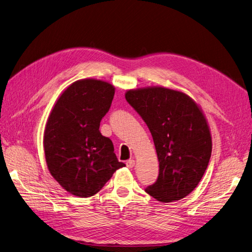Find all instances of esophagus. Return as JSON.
<instances>
[{
  "instance_id": "esophagus-1",
  "label": "esophagus",
  "mask_w": 252,
  "mask_h": 252,
  "mask_svg": "<svg viewBox=\"0 0 252 252\" xmlns=\"http://www.w3.org/2000/svg\"><path fill=\"white\" fill-rule=\"evenodd\" d=\"M126 165L128 168H132V167H134L135 165V161L134 159H128V161H126Z\"/></svg>"
}]
</instances>
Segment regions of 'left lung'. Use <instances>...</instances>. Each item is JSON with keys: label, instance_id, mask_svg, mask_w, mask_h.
<instances>
[{"label": "left lung", "instance_id": "left-lung-1", "mask_svg": "<svg viewBox=\"0 0 252 252\" xmlns=\"http://www.w3.org/2000/svg\"><path fill=\"white\" fill-rule=\"evenodd\" d=\"M125 97L148 126L159 163L157 182L145 191L162 203L183 199L199 184L211 157L203 111L186 94L165 87L131 89Z\"/></svg>", "mask_w": 252, "mask_h": 252}]
</instances>
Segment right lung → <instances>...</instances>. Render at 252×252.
I'll use <instances>...</instances> for the list:
<instances>
[{
    "instance_id": "right-lung-1",
    "label": "right lung",
    "mask_w": 252,
    "mask_h": 252,
    "mask_svg": "<svg viewBox=\"0 0 252 252\" xmlns=\"http://www.w3.org/2000/svg\"><path fill=\"white\" fill-rule=\"evenodd\" d=\"M114 89L101 80H79L64 90L48 117L43 141L48 170L73 195H94L125 166L100 132Z\"/></svg>"
}]
</instances>
